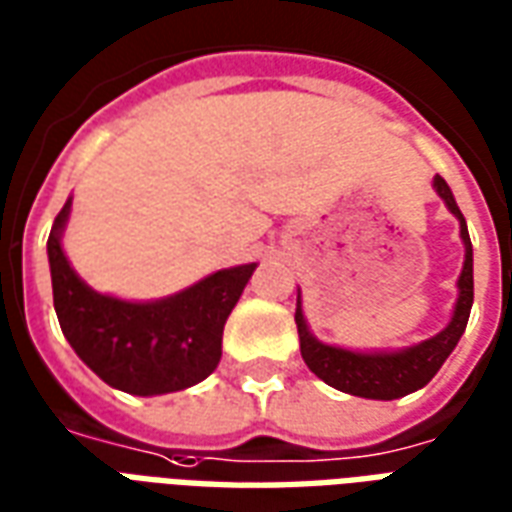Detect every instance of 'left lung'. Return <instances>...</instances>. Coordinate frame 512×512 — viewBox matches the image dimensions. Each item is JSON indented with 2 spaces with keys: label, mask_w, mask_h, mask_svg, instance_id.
I'll return each mask as SVG.
<instances>
[{
  "label": "left lung",
  "mask_w": 512,
  "mask_h": 512,
  "mask_svg": "<svg viewBox=\"0 0 512 512\" xmlns=\"http://www.w3.org/2000/svg\"><path fill=\"white\" fill-rule=\"evenodd\" d=\"M434 190L439 199L445 201V207L458 220L461 229V242H464V267L458 275V297H455V308L445 330H439L431 338L406 346V349H379V352H354V349H343L333 343L319 341L311 333V327L305 322L302 313V297H297V311H294V322H297V333H300V352L305 365L322 382H327L341 393L357 395V398H374V401H393V398H404V395L420 390L431 382L436 371L445 365L455 343L461 341V335L469 322V311H472V300H475V281H472V242H469V229L466 220L458 210L453 199V190L445 179L436 174Z\"/></svg>",
  "instance_id": "obj_1"
}]
</instances>
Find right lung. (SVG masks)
Here are the masks:
<instances>
[{
	"mask_svg": "<svg viewBox=\"0 0 512 512\" xmlns=\"http://www.w3.org/2000/svg\"><path fill=\"white\" fill-rule=\"evenodd\" d=\"M73 199L48 234L54 311L73 352L114 390L166 395L199 384L218 368L223 327L251 281L253 264H237L160 300H122L78 278L62 248Z\"/></svg>",
	"mask_w": 512,
	"mask_h": 512,
	"instance_id": "1",
	"label": "right lung"
}]
</instances>
